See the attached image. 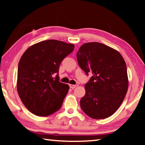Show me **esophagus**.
I'll use <instances>...</instances> for the list:
<instances>
[{"label": "esophagus", "instance_id": "34e87169", "mask_svg": "<svg viewBox=\"0 0 145 145\" xmlns=\"http://www.w3.org/2000/svg\"><path fill=\"white\" fill-rule=\"evenodd\" d=\"M69 86L70 88H72V89H74L76 87L78 86V85L75 84V85H73V84H69Z\"/></svg>", "mask_w": 145, "mask_h": 145}]
</instances>
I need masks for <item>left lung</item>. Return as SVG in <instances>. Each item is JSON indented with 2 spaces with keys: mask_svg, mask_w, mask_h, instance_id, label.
<instances>
[{
  "mask_svg": "<svg viewBox=\"0 0 145 145\" xmlns=\"http://www.w3.org/2000/svg\"><path fill=\"white\" fill-rule=\"evenodd\" d=\"M78 66L93 76L80 100L82 111L93 119L111 116L122 104L129 86L126 63L115 49L99 42L83 44L77 54Z\"/></svg>",
  "mask_w": 145,
  "mask_h": 145,
  "instance_id": "8db88e82",
  "label": "left lung"
}]
</instances>
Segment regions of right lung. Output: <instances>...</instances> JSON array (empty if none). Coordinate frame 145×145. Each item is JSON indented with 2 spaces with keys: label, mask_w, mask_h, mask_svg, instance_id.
<instances>
[{
  "label": "right lung",
  "mask_w": 145,
  "mask_h": 145,
  "mask_svg": "<svg viewBox=\"0 0 145 145\" xmlns=\"http://www.w3.org/2000/svg\"><path fill=\"white\" fill-rule=\"evenodd\" d=\"M74 47L72 43L48 40L31 46L22 56L17 91L24 105L33 114L48 116L61 108L70 88L59 81V69L61 61Z\"/></svg>",
  "instance_id": "add662e5"
}]
</instances>
